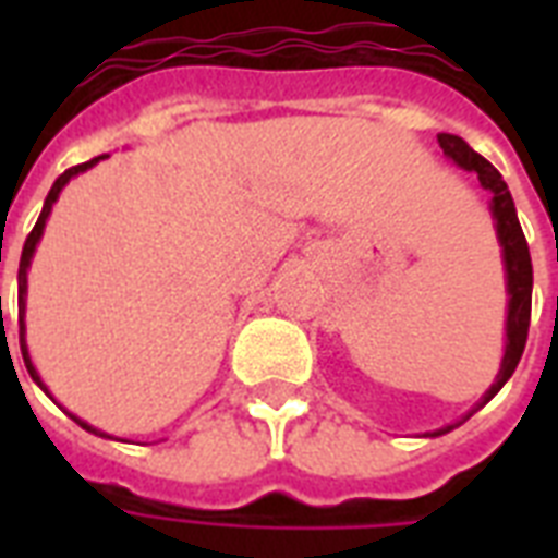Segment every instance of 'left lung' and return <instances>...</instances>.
I'll return each mask as SVG.
<instances>
[{"instance_id":"8db88e82","label":"left lung","mask_w":558,"mask_h":558,"mask_svg":"<svg viewBox=\"0 0 558 558\" xmlns=\"http://www.w3.org/2000/svg\"><path fill=\"white\" fill-rule=\"evenodd\" d=\"M437 144H440L442 156H449L458 168L472 170L477 173V182L493 193V202H489V210H493L495 231H498V243L504 248V269H507V348H504L501 371L495 376L493 388L486 390L484 399L477 402V408H484L489 399L504 388V381L510 379L515 367L521 362V353H524V344H527V330H530V306H533V263H530V248L527 240H524V231H521L519 214H515V202L510 196V187L501 179V173L489 165V161L469 147L460 135L440 133L437 135ZM475 408V411H477ZM472 411V414H475ZM466 414V416H472ZM454 425H446V428H437L432 437L437 434L451 432Z\"/></svg>"}]
</instances>
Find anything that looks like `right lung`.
Masks as SVG:
<instances>
[{
    "label": "right lung",
    "instance_id": "obj_1",
    "mask_svg": "<svg viewBox=\"0 0 558 558\" xmlns=\"http://www.w3.org/2000/svg\"><path fill=\"white\" fill-rule=\"evenodd\" d=\"M100 159H107V156H98V159L83 161V165H77V168L65 170L63 177H57V182H54V185H51V191H48L46 205H43V214H39L37 226L31 228L28 240H25V245H22V257H20V350H22V359H25V367H28V373H31V379L37 381L39 388L46 390V393H48V388H46V385H43V381H39V373L34 371V365H31L28 344H25V292H28V266H31V257H34V248H37V243H39V236H43V228H46L48 214H51V205H54V202H57V196H60V191H63V187H65V182H69V179H72V177H77V173H83V170H89L92 165H98ZM48 397H51V393H48ZM69 416H72L74 423L81 425V428H86V432L98 434V437H109V434L98 432V428H92L89 423H83L81 416H74V414H69Z\"/></svg>",
    "mask_w": 558,
    "mask_h": 558
}]
</instances>
